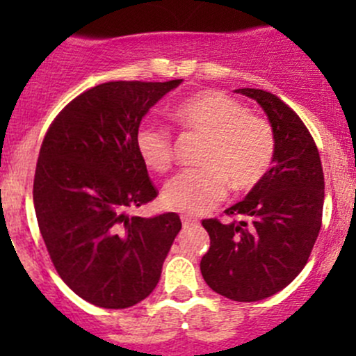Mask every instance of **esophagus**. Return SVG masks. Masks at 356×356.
Listing matches in <instances>:
<instances>
[{
  "mask_svg": "<svg viewBox=\"0 0 356 356\" xmlns=\"http://www.w3.org/2000/svg\"><path fill=\"white\" fill-rule=\"evenodd\" d=\"M181 220H182V225H184V229H188V227H191V225H196V224H198V222H196L195 218L188 217V215H182Z\"/></svg>",
  "mask_w": 356,
  "mask_h": 356,
  "instance_id": "esophagus-1",
  "label": "esophagus"
}]
</instances>
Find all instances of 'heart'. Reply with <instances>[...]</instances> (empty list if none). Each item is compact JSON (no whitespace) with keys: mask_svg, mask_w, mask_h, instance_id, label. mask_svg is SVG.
Here are the masks:
<instances>
[{"mask_svg":"<svg viewBox=\"0 0 356 356\" xmlns=\"http://www.w3.org/2000/svg\"><path fill=\"white\" fill-rule=\"evenodd\" d=\"M184 129L204 136L200 168L182 170L165 184V207L188 215L213 210L227 195L257 186L270 168L274 134L265 118L248 113L241 102L222 91H203L174 111ZM136 149L143 163L155 172L172 165V141L165 127L145 124L136 132Z\"/></svg>","mask_w":356,"mask_h":356,"instance_id":"obj_1","label":"heart"}]
</instances>
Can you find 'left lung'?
Segmentation results:
<instances>
[{"mask_svg":"<svg viewBox=\"0 0 356 356\" xmlns=\"http://www.w3.org/2000/svg\"><path fill=\"white\" fill-rule=\"evenodd\" d=\"M234 92L254 99L267 113L274 158L245 200L225 210L241 220L201 222L210 250L200 268L215 293L234 301H258L284 289L307 265L322 225L324 172L314 138L284 102L261 89Z\"/></svg>","mask_w":356,"mask_h":356,"instance_id":"8db88e82","label":"left lung"}]
</instances>
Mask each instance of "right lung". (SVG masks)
I'll return each mask as SVG.
<instances>
[{
    "instance_id": "obj_1",
    "label": "right lung",
    "mask_w": 356,
    "mask_h": 356,
    "mask_svg": "<svg viewBox=\"0 0 356 356\" xmlns=\"http://www.w3.org/2000/svg\"><path fill=\"white\" fill-rule=\"evenodd\" d=\"M182 79L105 82L70 102L39 152L34 210L63 282L102 308H129L156 288L181 218L131 217L156 198L136 132L152 106Z\"/></svg>"
}]
</instances>
